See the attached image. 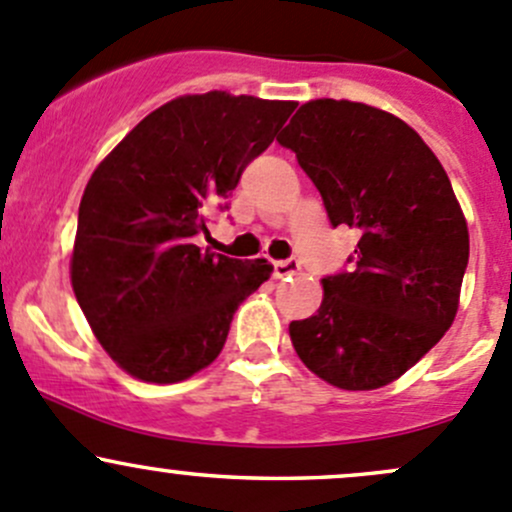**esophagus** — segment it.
Masks as SVG:
<instances>
[{"label": "esophagus", "instance_id": "obj_1", "mask_svg": "<svg viewBox=\"0 0 512 512\" xmlns=\"http://www.w3.org/2000/svg\"><path fill=\"white\" fill-rule=\"evenodd\" d=\"M297 272H299L297 257H287V260L275 262V277H277V280H282V277H289V275H297Z\"/></svg>", "mask_w": 512, "mask_h": 512}]
</instances>
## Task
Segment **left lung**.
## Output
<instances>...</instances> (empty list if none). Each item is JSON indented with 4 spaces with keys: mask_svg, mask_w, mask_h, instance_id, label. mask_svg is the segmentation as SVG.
<instances>
[{
    "mask_svg": "<svg viewBox=\"0 0 512 512\" xmlns=\"http://www.w3.org/2000/svg\"><path fill=\"white\" fill-rule=\"evenodd\" d=\"M277 141L317 185L332 227L359 230L352 272L324 277L317 314L289 324L294 352L339 389L391 384L458 312L468 225L451 180L414 128L366 103L307 101Z\"/></svg>",
    "mask_w": 512,
    "mask_h": 512,
    "instance_id": "obj_1",
    "label": "left lung"
}]
</instances>
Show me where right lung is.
Instances as JSON below:
<instances>
[{"mask_svg":"<svg viewBox=\"0 0 512 512\" xmlns=\"http://www.w3.org/2000/svg\"><path fill=\"white\" fill-rule=\"evenodd\" d=\"M294 108L225 91L173 98L91 175L71 287L101 347L136 379L175 384L213 364L235 309L270 280L267 260H235L195 242Z\"/></svg>","mask_w":512,"mask_h":512,"instance_id":"right-lung-1","label":"right lung"}]
</instances>
